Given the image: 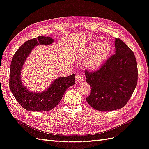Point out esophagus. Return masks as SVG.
I'll return each mask as SVG.
<instances>
[{"label": "esophagus", "mask_w": 149, "mask_h": 149, "mask_svg": "<svg viewBox=\"0 0 149 149\" xmlns=\"http://www.w3.org/2000/svg\"><path fill=\"white\" fill-rule=\"evenodd\" d=\"M84 80V76L80 73H78L76 75V82L80 83Z\"/></svg>", "instance_id": "34e87169"}]
</instances>
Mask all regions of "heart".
Masks as SVG:
<instances>
[{
	"instance_id": "b5f03b06",
	"label": "heart",
	"mask_w": 149,
	"mask_h": 149,
	"mask_svg": "<svg viewBox=\"0 0 149 149\" xmlns=\"http://www.w3.org/2000/svg\"><path fill=\"white\" fill-rule=\"evenodd\" d=\"M110 49L111 45L108 42H94L84 51L81 59L86 61V66L89 69L97 70L106 60Z\"/></svg>"
}]
</instances>
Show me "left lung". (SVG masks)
Here are the masks:
<instances>
[{
    "instance_id": "obj_1",
    "label": "left lung",
    "mask_w": 149,
    "mask_h": 149,
    "mask_svg": "<svg viewBox=\"0 0 149 149\" xmlns=\"http://www.w3.org/2000/svg\"><path fill=\"white\" fill-rule=\"evenodd\" d=\"M115 53L97 71H84L91 92L86 101L94 109L108 111L127 103L138 79L137 64L134 52L121 39L115 38Z\"/></svg>"
}]
</instances>
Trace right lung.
<instances>
[{
	"label": "right lung",
	"instance_id": "1",
	"mask_svg": "<svg viewBox=\"0 0 149 149\" xmlns=\"http://www.w3.org/2000/svg\"><path fill=\"white\" fill-rule=\"evenodd\" d=\"M54 39L39 36L26 41L13 56L10 67L9 87L16 100L28 111H46L54 108L63 98L65 91L75 84V74L56 79L50 86L41 93H34L23 85L21 70L24 62L34 47L39 45H49Z\"/></svg>",
	"mask_w": 149,
	"mask_h": 149
}]
</instances>
